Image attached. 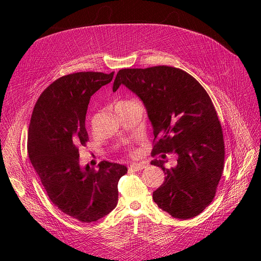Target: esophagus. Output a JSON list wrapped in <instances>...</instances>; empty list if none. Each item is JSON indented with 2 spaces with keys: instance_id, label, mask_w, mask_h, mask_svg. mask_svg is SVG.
Listing matches in <instances>:
<instances>
[{
  "instance_id": "34e87169",
  "label": "esophagus",
  "mask_w": 261,
  "mask_h": 261,
  "mask_svg": "<svg viewBox=\"0 0 261 261\" xmlns=\"http://www.w3.org/2000/svg\"><path fill=\"white\" fill-rule=\"evenodd\" d=\"M148 167V163L146 162H139V163H133L129 165V171L132 172H138V171H141L143 169L147 168Z\"/></svg>"
}]
</instances>
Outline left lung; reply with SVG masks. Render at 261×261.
Segmentation results:
<instances>
[{
	"label": "left lung",
	"mask_w": 261,
	"mask_h": 261,
	"mask_svg": "<svg viewBox=\"0 0 261 261\" xmlns=\"http://www.w3.org/2000/svg\"><path fill=\"white\" fill-rule=\"evenodd\" d=\"M124 85L143 101L151 122L152 153L162 159L165 179L153 192L158 207L176 219L198 216L212 201L223 172V133L207 91L193 76L171 66L118 70L113 92ZM178 155L174 168H165V153Z\"/></svg>",
	"instance_id": "1"
}]
</instances>
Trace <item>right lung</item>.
<instances>
[{
    "label": "right lung",
    "instance_id": "right-lung-1",
    "mask_svg": "<svg viewBox=\"0 0 261 261\" xmlns=\"http://www.w3.org/2000/svg\"><path fill=\"white\" fill-rule=\"evenodd\" d=\"M114 73L63 76L38 99L28 130L29 159L50 200L65 215L94 222L117 204L125 165L102 161L99 170L82 167L78 147L89 140L85 121L90 97L111 83Z\"/></svg>",
    "mask_w": 261,
    "mask_h": 261
}]
</instances>
